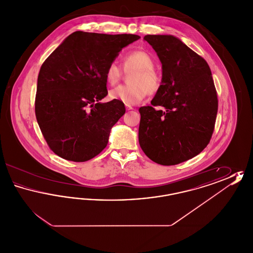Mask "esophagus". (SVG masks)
<instances>
[{"label": "esophagus", "mask_w": 253, "mask_h": 253, "mask_svg": "<svg viewBox=\"0 0 253 253\" xmlns=\"http://www.w3.org/2000/svg\"><path fill=\"white\" fill-rule=\"evenodd\" d=\"M125 107H126V110H127V111L132 110V106H131V105H129V104H125Z\"/></svg>", "instance_id": "obj_1"}]
</instances>
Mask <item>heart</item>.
Listing matches in <instances>:
<instances>
[{
    "label": "heart",
    "instance_id": "b5f03b06",
    "mask_svg": "<svg viewBox=\"0 0 253 253\" xmlns=\"http://www.w3.org/2000/svg\"><path fill=\"white\" fill-rule=\"evenodd\" d=\"M122 66L126 72L134 71L129 79L131 84L121 85L111 90L109 96L121 100L125 104H135L148 94H156L161 86V78L154 68V58L144 50H134L122 59ZM122 71L116 62H111L105 72V79L110 85L121 81Z\"/></svg>",
    "mask_w": 253,
    "mask_h": 253
}]
</instances>
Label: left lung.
<instances>
[{
  "label": "left lung",
  "instance_id": "1",
  "mask_svg": "<svg viewBox=\"0 0 253 253\" xmlns=\"http://www.w3.org/2000/svg\"><path fill=\"white\" fill-rule=\"evenodd\" d=\"M162 64L153 106L139 108L138 141L145 155L170 166L200 154L209 144L218 110L216 89L207 61L171 35H146ZM154 106H162L157 111Z\"/></svg>",
  "mask_w": 253,
  "mask_h": 253
}]
</instances>
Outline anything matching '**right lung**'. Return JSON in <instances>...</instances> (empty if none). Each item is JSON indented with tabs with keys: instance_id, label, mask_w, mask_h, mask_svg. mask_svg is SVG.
<instances>
[{
	"instance_id": "1",
	"label": "right lung",
	"mask_w": 253,
	"mask_h": 253,
	"mask_svg": "<svg viewBox=\"0 0 253 253\" xmlns=\"http://www.w3.org/2000/svg\"><path fill=\"white\" fill-rule=\"evenodd\" d=\"M139 38L77 31L44 60L38 76L35 114L57 156L84 162L107 146L125 107L121 100L100 102L108 94L105 72L122 48Z\"/></svg>"
}]
</instances>
